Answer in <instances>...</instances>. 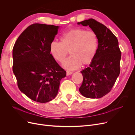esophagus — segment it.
<instances>
[{
  "label": "esophagus",
  "mask_w": 135,
  "mask_h": 135,
  "mask_svg": "<svg viewBox=\"0 0 135 135\" xmlns=\"http://www.w3.org/2000/svg\"><path fill=\"white\" fill-rule=\"evenodd\" d=\"M73 73L72 72H70V71H69V70H67L66 71V74H67V75H70V74H72Z\"/></svg>",
  "instance_id": "esophagus-1"
}]
</instances>
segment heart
I'll return each mask as SVG.
<instances>
[{
  "mask_svg": "<svg viewBox=\"0 0 135 135\" xmlns=\"http://www.w3.org/2000/svg\"><path fill=\"white\" fill-rule=\"evenodd\" d=\"M60 40L61 42H51L50 53L54 59L62 62L69 51L71 55L62 63L65 68L75 69L81 64L88 65L94 59L98 47V39L95 32L81 28H73L64 33Z\"/></svg>",
  "mask_w": 135,
  "mask_h": 135,
  "instance_id": "b5f03b06",
  "label": "heart"
}]
</instances>
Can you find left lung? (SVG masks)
<instances>
[{
    "label": "left lung",
    "mask_w": 135,
    "mask_h": 135,
    "mask_svg": "<svg viewBox=\"0 0 135 135\" xmlns=\"http://www.w3.org/2000/svg\"><path fill=\"white\" fill-rule=\"evenodd\" d=\"M89 26L98 39V47L94 59L81 73L83 80L79 91L84 97L99 98L110 91L119 75L121 51L117 38L107 27L90 18L78 23Z\"/></svg>",
    "instance_id": "left-lung-1"
}]
</instances>
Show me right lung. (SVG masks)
Instances as JSON below:
<instances>
[{"label": "right lung", "mask_w": 135, "mask_h": 135, "mask_svg": "<svg viewBox=\"0 0 135 135\" xmlns=\"http://www.w3.org/2000/svg\"><path fill=\"white\" fill-rule=\"evenodd\" d=\"M59 26L34 23L21 34L13 47L12 70L20 90L32 100L51 101L66 76L50 53Z\"/></svg>", "instance_id": "obj_1"}]
</instances>
